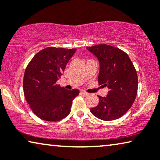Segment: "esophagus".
I'll return each instance as SVG.
<instances>
[{
    "instance_id": "34e87169",
    "label": "esophagus",
    "mask_w": 160,
    "mask_h": 160,
    "mask_svg": "<svg viewBox=\"0 0 160 160\" xmlns=\"http://www.w3.org/2000/svg\"><path fill=\"white\" fill-rule=\"evenodd\" d=\"M81 93H82V95H84V96H87V95H89V93H88L87 92H85V91H84V90H82V91H81Z\"/></svg>"
}]
</instances>
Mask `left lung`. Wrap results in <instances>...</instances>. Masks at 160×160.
I'll return each instance as SVG.
<instances>
[{"label":"left lung","mask_w":160,"mask_h":160,"mask_svg":"<svg viewBox=\"0 0 160 160\" xmlns=\"http://www.w3.org/2000/svg\"><path fill=\"white\" fill-rule=\"evenodd\" d=\"M87 49L100 63L98 84L109 90L106 97L98 96V104L91 108V113L103 121L120 118L133 104L138 93V74L133 63L127 53L111 45H96Z\"/></svg>","instance_id":"1"}]
</instances>
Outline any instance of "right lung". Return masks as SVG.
I'll return each instance as SVG.
<instances>
[{"instance_id":"right-lung-1","label":"right lung","mask_w":160,"mask_h":160,"mask_svg":"<svg viewBox=\"0 0 160 160\" xmlns=\"http://www.w3.org/2000/svg\"><path fill=\"white\" fill-rule=\"evenodd\" d=\"M76 49L48 47L39 51L25 70L23 92L35 115L47 121H59L69 115L77 89L65 90L57 84Z\"/></svg>"}]
</instances>
